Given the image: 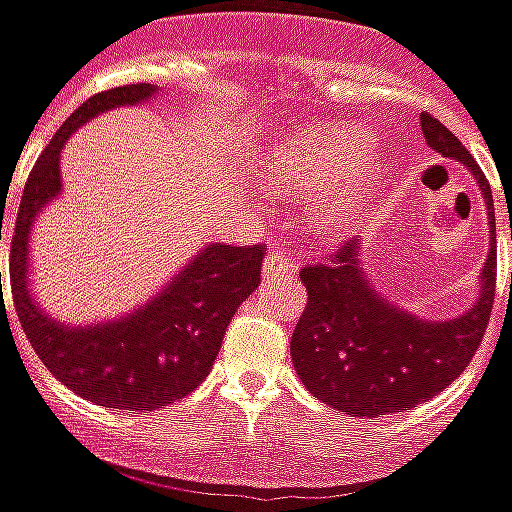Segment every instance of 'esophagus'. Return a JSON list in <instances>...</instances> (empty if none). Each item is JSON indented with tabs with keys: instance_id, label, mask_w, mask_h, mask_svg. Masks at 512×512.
<instances>
[{
	"instance_id": "obj_1",
	"label": "esophagus",
	"mask_w": 512,
	"mask_h": 512,
	"mask_svg": "<svg viewBox=\"0 0 512 512\" xmlns=\"http://www.w3.org/2000/svg\"><path fill=\"white\" fill-rule=\"evenodd\" d=\"M264 272L270 275V272H294V259L292 253L286 251V248H272L267 253V259H264Z\"/></svg>"
}]
</instances>
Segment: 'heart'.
Here are the masks:
<instances>
[{
    "instance_id": "heart-1",
    "label": "heart",
    "mask_w": 512,
    "mask_h": 512,
    "mask_svg": "<svg viewBox=\"0 0 512 512\" xmlns=\"http://www.w3.org/2000/svg\"><path fill=\"white\" fill-rule=\"evenodd\" d=\"M368 152V133L349 125H327V128H308L289 136L281 147H275L264 158V174L272 188L286 196H311L333 190L338 182L349 177L357 163ZM379 174V166H374ZM354 196L327 204L319 212V226L327 234L343 229L354 207Z\"/></svg>"
}]
</instances>
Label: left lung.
Masks as SVG:
<instances>
[{
  "mask_svg": "<svg viewBox=\"0 0 512 512\" xmlns=\"http://www.w3.org/2000/svg\"><path fill=\"white\" fill-rule=\"evenodd\" d=\"M420 119L425 141L439 155L466 163L486 196L491 253L483 270V292L475 308L458 319L420 322L371 289L357 259L360 242H341L330 259L305 264L300 278L308 289V302L292 335L294 368L322 404L352 417L401 412L442 393L472 363L494 308L496 223L491 185L469 149L439 119L431 114H420Z\"/></svg>",
  "mask_w": 512,
  "mask_h": 512,
  "instance_id": "left-lung-1",
  "label": "left lung"
}]
</instances>
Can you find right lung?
<instances>
[{
    "mask_svg": "<svg viewBox=\"0 0 512 512\" xmlns=\"http://www.w3.org/2000/svg\"><path fill=\"white\" fill-rule=\"evenodd\" d=\"M155 87L125 84L89 98L65 119L32 166L10 240V292L21 330L59 382L92 404L152 412L185 398L210 374L231 316L261 281L264 245H210L141 311L100 327L48 319L26 292L29 229L59 193V152L100 111L152 98ZM2 237V226H0ZM2 297V275H0Z\"/></svg>",
    "mask_w": 512,
    "mask_h": 512,
    "instance_id": "obj_1",
    "label": "right lung"
}]
</instances>
